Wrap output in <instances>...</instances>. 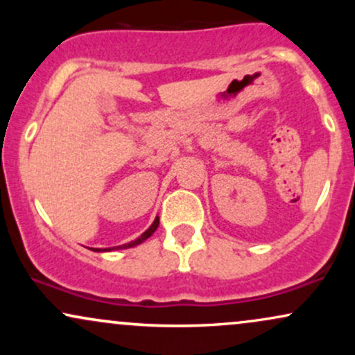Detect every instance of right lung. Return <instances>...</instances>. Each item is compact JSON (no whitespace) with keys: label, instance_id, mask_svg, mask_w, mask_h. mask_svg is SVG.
Wrapping results in <instances>:
<instances>
[{"label":"right lung","instance_id":"obj_1","mask_svg":"<svg viewBox=\"0 0 355 355\" xmlns=\"http://www.w3.org/2000/svg\"><path fill=\"white\" fill-rule=\"evenodd\" d=\"M158 223H160V218L155 217V220H153L152 225H150L148 229H146V230L144 232V234L140 235V237H138L137 240H132V242H128V243H123V245H118V247H108V248H92V250H95V252H112V250H120V248H132V247L140 245V243H141V242H145L146 239L152 237L153 232L158 229Z\"/></svg>","mask_w":355,"mask_h":355}]
</instances>
